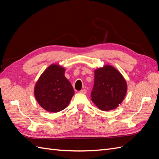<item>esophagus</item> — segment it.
Returning a JSON list of instances; mask_svg holds the SVG:
<instances>
[{
	"label": "esophagus",
	"instance_id": "34e87169",
	"mask_svg": "<svg viewBox=\"0 0 159 159\" xmlns=\"http://www.w3.org/2000/svg\"><path fill=\"white\" fill-rule=\"evenodd\" d=\"M80 93H83V94H85V93H87V90L84 89H82L81 91H80Z\"/></svg>",
	"mask_w": 159,
	"mask_h": 159
}]
</instances>
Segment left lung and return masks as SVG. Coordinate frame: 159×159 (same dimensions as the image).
I'll return each mask as SVG.
<instances>
[{"mask_svg": "<svg viewBox=\"0 0 159 159\" xmlns=\"http://www.w3.org/2000/svg\"><path fill=\"white\" fill-rule=\"evenodd\" d=\"M94 75L92 102L104 111L118 108L126 96L127 91V84L123 76L110 65L95 70Z\"/></svg>", "mask_w": 159, "mask_h": 159, "instance_id": "left-lung-1", "label": "left lung"}]
</instances>
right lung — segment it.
I'll use <instances>...</instances> for the list:
<instances>
[{
	"mask_svg": "<svg viewBox=\"0 0 159 159\" xmlns=\"http://www.w3.org/2000/svg\"><path fill=\"white\" fill-rule=\"evenodd\" d=\"M66 69L56 64L45 69L36 82L34 94L36 101L47 112L65 109L75 93L71 83L65 77Z\"/></svg>",
	"mask_w": 159,
	"mask_h": 159,
	"instance_id": "obj_1",
	"label": "right lung"
}]
</instances>
